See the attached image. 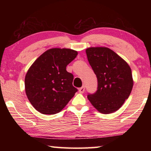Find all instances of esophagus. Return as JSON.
Here are the masks:
<instances>
[{
	"label": "esophagus",
	"instance_id": "esophagus-1",
	"mask_svg": "<svg viewBox=\"0 0 151 151\" xmlns=\"http://www.w3.org/2000/svg\"><path fill=\"white\" fill-rule=\"evenodd\" d=\"M78 91H79V93H83L84 92H85V86H82V87H81L80 88L78 89Z\"/></svg>",
	"mask_w": 151,
	"mask_h": 151
}]
</instances>
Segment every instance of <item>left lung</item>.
Returning a JSON list of instances; mask_svg holds the SVG:
<instances>
[{
    "label": "left lung",
    "mask_w": 151,
    "mask_h": 151,
    "mask_svg": "<svg viewBox=\"0 0 151 151\" xmlns=\"http://www.w3.org/2000/svg\"><path fill=\"white\" fill-rule=\"evenodd\" d=\"M86 53L98 82L96 91L88 94V99L101 113L116 111L129 98L133 86L131 68L109 48H88Z\"/></svg>",
    "instance_id": "8db88e82"
}]
</instances>
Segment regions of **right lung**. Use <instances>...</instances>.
<instances>
[{"instance_id":"add662e5","label":"right lung","mask_w":151,"mask_h":151,"mask_svg":"<svg viewBox=\"0 0 151 151\" xmlns=\"http://www.w3.org/2000/svg\"><path fill=\"white\" fill-rule=\"evenodd\" d=\"M77 51L51 48L30 66L25 76V91L35 109L45 114L61 111L78 89L73 85L74 76L66 67L75 59Z\"/></svg>"}]
</instances>
